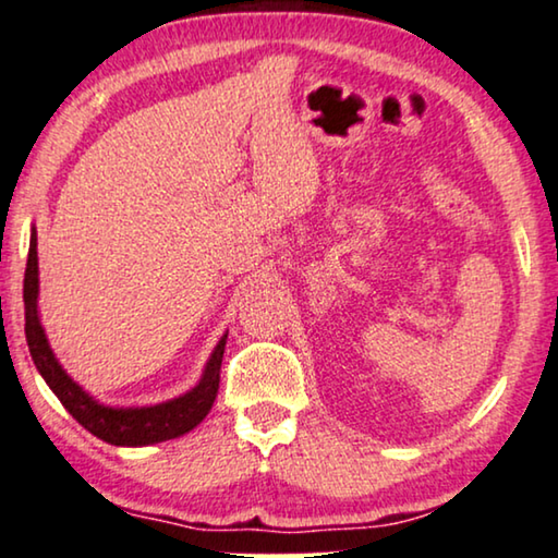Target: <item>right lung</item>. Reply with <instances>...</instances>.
<instances>
[{"mask_svg":"<svg viewBox=\"0 0 558 558\" xmlns=\"http://www.w3.org/2000/svg\"><path fill=\"white\" fill-rule=\"evenodd\" d=\"M25 336L27 347L37 372L43 374L62 407L88 429L90 435L104 439L108 445L138 447L154 445L163 439H174L179 435L190 433L207 417V412L215 404L219 389V366H222V354L227 336L217 343L215 354H211L207 368H204L202 381L194 387L190 395L171 399L167 404L141 407V410H111V407L98 404L96 399L85 395L70 376L62 372V366L54 359L50 343L45 339V331L37 318V232L33 230L29 238V255L25 270Z\"/></svg>","mask_w":558,"mask_h":558,"instance_id":"obj_1","label":"right lung"}]
</instances>
